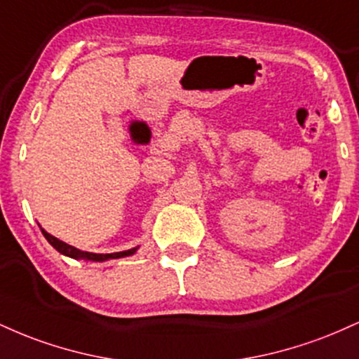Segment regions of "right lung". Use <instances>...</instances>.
I'll return each instance as SVG.
<instances>
[{
	"instance_id": "right-lung-1",
	"label": "right lung",
	"mask_w": 359,
	"mask_h": 359,
	"mask_svg": "<svg viewBox=\"0 0 359 359\" xmlns=\"http://www.w3.org/2000/svg\"><path fill=\"white\" fill-rule=\"evenodd\" d=\"M43 236L47 238V241L50 243V245L55 248L59 253L65 255V257H71V258H84V259H93V262H106V259H114V258H123V257H130V255H133L135 251L138 248H131V250H126V251H119V253H106V255H100V253H89V251H81L77 248H74V246L67 245V243L57 240L55 236H52V234H48L45 229H42Z\"/></svg>"
}]
</instances>
